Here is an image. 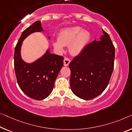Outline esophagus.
Here are the masks:
<instances>
[{
  "label": "esophagus",
  "instance_id": "obj_1",
  "mask_svg": "<svg viewBox=\"0 0 132 132\" xmlns=\"http://www.w3.org/2000/svg\"><path fill=\"white\" fill-rule=\"evenodd\" d=\"M70 60L69 59H68V57H65L64 59L63 63H64V65L65 66H68L69 65V64L70 63Z\"/></svg>",
  "mask_w": 132,
  "mask_h": 132
}]
</instances>
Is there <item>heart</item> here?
<instances>
[{
	"instance_id": "obj_1",
	"label": "heart",
	"mask_w": 132,
	"mask_h": 132,
	"mask_svg": "<svg viewBox=\"0 0 132 132\" xmlns=\"http://www.w3.org/2000/svg\"><path fill=\"white\" fill-rule=\"evenodd\" d=\"M90 34L86 30H81L78 27L63 29L59 34L58 39L53 42L54 47L61 50L64 46H68L70 53L79 54L89 42Z\"/></svg>"
}]
</instances>
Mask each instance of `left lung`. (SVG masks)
<instances>
[{"label":"left lung","instance_id":"obj_1","mask_svg":"<svg viewBox=\"0 0 132 132\" xmlns=\"http://www.w3.org/2000/svg\"><path fill=\"white\" fill-rule=\"evenodd\" d=\"M100 40L86 45L69 63L70 85L75 95L83 100L95 98L109 85L114 69L115 47L103 29Z\"/></svg>","mask_w":132,"mask_h":132}]
</instances>
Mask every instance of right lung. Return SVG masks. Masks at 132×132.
<instances>
[{
	"label": "right lung",
	"instance_id": "obj_1",
	"mask_svg": "<svg viewBox=\"0 0 132 132\" xmlns=\"http://www.w3.org/2000/svg\"><path fill=\"white\" fill-rule=\"evenodd\" d=\"M43 30L40 21H36L23 31L15 48L14 68L18 84L27 96L42 100L50 95L53 89L60 70L63 66L64 57L47 51L42 57L28 64L21 57L22 41L36 31Z\"/></svg>",
	"mask_w": 132,
	"mask_h": 132
}]
</instances>
